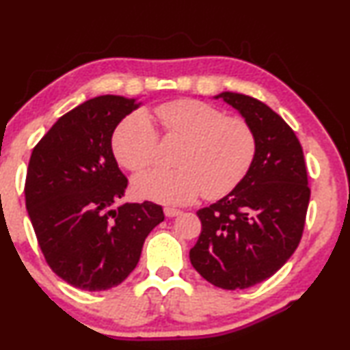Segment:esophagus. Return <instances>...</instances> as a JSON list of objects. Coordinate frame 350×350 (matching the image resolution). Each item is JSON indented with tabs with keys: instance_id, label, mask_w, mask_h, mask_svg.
<instances>
[{
	"instance_id": "1",
	"label": "esophagus",
	"mask_w": 350,
	"mask_h": 350,
	"mask_svg": "<svg viewBox=\"0 0 350 350\" xmlns=\"http://www.w3.org/2000/svg\"><path fill=\"white\" fill-rule=\"evenodd\" d=\"M164 213H165L167 218H175V217H178V215H181L178 208H170V207H165Z\"/></svg>"
}]
</instances>
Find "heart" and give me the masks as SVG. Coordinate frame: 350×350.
Returning a JSON list of instances; mask_svg holds the SVG:
<instances>
[{"mask_svg":"<svg viewBox=\"0 0 350 350\" xmlns=\"http://www.w3.org/2000/svg\"><path fill=\"white\" fill-rule=\"evenodd\" d=\"M167 137L185 140L176 165L152 169L133 180L140 199L164 205H185L204 193L218 199L231 193L250 170L256 152L252 127L241 118L199 100H175L156 108ZM113 152L127 170L140 172L154 161L159 135L145 113L137 111L119 124L113 135Z\"/></svg>","mask_w":350,"mask_h":350,"instance_id":"1","label":"heart"}]
</instances>
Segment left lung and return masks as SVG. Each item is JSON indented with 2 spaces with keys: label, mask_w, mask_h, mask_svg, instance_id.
Wrapping results in <instances>:
<instances>
[{
  "label": "left lung",
  "mask_w": 350,
  "mask_h": 350,
  "mask_svg": "<svg viewBox=\"0 0 350 350\" xmlns=\"http://www.w3.org/2000/svg\"><path fill=\"white\" fill-rule=\"evenodd\" d=\"M252 127L255 159L228 196L198 217L202 231L189 260L224 290L248 288L274 275L299 245L310 198L303 148L291 127L260 100L221 92Z\"/></svg>",
  "instance_id": "left-lung-1"
}]
</instances>
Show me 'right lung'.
I'll return each instance as SVG.
<instances>
[{
	"label": "right lung",
	"instance_id": "add662e5",
	"mask_svg": "<svg viewBox=\"0 0 350 350\" xmlns=\"http://www.w3.org/2000/svg\"><path fill=\"white\" fill-rule=\"evenodd\" d=\"M142 103L100 95L59 118L31 152L25 204L47 265L66 284L113 288L140 260L143 243L164 221L157 204H122L127 188L114 159V129Z\"/></svg>",
	"mask_w": 350,
	"mask_h": 350
}]
</instances>
